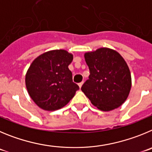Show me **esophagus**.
<instances>
[{
	"label": "esophagus",
	"mask_w": 152,
	"mask_h": 152,
	"mask_svg": "<svg viewBox=\"0 0 152 152\" xmlns=\"http://www.w3.org/2000/svg\"><path fill=\"white\" fill-rule=\"evenodd\" d=\"M83 82H81V83H79V84H78V85H79V88H81L82 86H83Z\"/></svg>",
	"instance_id": "1"
}]
</instances>
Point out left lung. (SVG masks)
<instances>
[{"instance_id":"1","label":"left lung","mask_w":152,"mask_h":152,"mask_svg":"<svg viewBox=\"0 0 152 152\" xmlns=\"http://www.w3.org/2000/svg\"><path fill=\"white\" fill-rule=\"evenodd\" d=\"M90 75L82 91L97 108L110 111L124 103L132 79L129 67L118 52L107 48L85 54Z\"/></svg>"}]
</instances>
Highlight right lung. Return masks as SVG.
<instances>
[{
	"label": "right lung",
	"mask_w": 152,
	"mask_h": 152,
	"mask_svg": "<svg viewBox=\"0 0 152 152\" xmlns=\"http://www.w3.org/2000/svg\"><path fill=\"white\" fill-rule=\"evenodd\" d=\"M73 54L53 50L41 54L30 65L26 86L31 98L43 110L53 111L69 103L79 87L73 82L68 66Z\"/></svg>",
	"instance_id": "1"
}]
</instances>
